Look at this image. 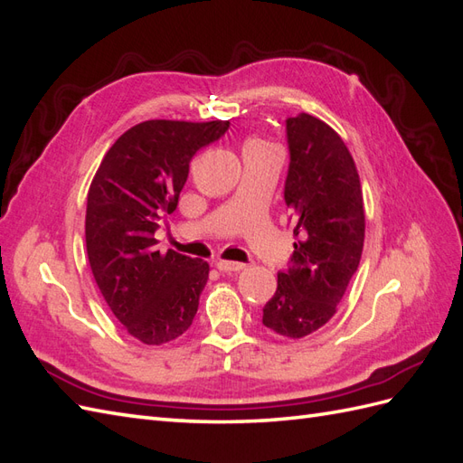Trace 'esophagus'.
Here are the masks:
<instances>
[{"mask_svg":"<svg viewBox=\"0 0 463 463\" xmlns=\"http://www.w3.org/2000/svg\"><path fill=\"white\" fill-rule=\"evenodd\" d=\"M216 267L220 270H225V273H238V270H243L245 265L243 263H238V261H223V259H220V261H216Z\"/></svg>","mask_w":463,"mask_h":463,"instance_id":"34e87169","label":"esophagus"}]
</instances>
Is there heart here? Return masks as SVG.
Instances as JSON below:
<instances>
[{
    "label": "heart",
    "mask_w": 463,
    "mask_h": 463,
    "mask_svg": "<svg viewBox=\"0 0 463 463\" xmlns=\"http://www.w3.org/2000/svg\"><path fill=\"white\" fill-rule=\"evenodd\" d=\"M267 146H273V145H269L267 141H261V139H250L243 145V153L253 151V149H267Z\"/></svg>",
    "instance_id": "heart-1"
}]
</instances>
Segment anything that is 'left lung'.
I'll use <instances>...</instances> for the list:
<instances>
[{
	"mask_svg": "<svg viewBox=\"0 0 463 463\" xmlns=\"http://www.w3.org/2000/svg\"><path fill=\"white\" fill-rule=\"evenodd\" d=\"M290 149L285 202L295 216V253L263 324L300 340L332 320L357 270L365 240L364 193L355 161L328 123L310 114L287 119Z\"/></svg>",
	"mask_w": 463,
	"mask_h": 463,
	"instance_id": "1",
	"label": "left lung"
}]
</instances>
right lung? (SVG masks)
Returning <instances> with one entry per match:
<instances>
[{"instance_id":"add662e5","label":"right lung","mask_w":463,"mask_h":463,"mask_svg":"<svg viewBox=\"0 0 463 463\" xmlns=\"http://www.w3.org/2000/svg\"><path fill=\"white\" fill-rule=\"evenodd\" d=\"M230 121L149 119L109 146L88 190L86 251L101 297L135 340L163 345L193 324L210 265L156 251L159 222L178 204L190 161Z\"/></svg>"}]
</instances>
